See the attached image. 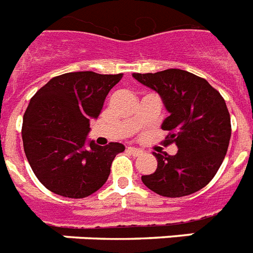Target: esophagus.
<instances>
[{
	"mask_svg": "<svg viewBox=\"0 0 253 253\" xmlns=\"http://www.w3.org/2000/svg\"><path fill=\"white\" fill-rule=\"evenodd\" d=\"M128 151L133 155H141L143 153V150H141V149H137V147H133V146H129Z\"/></svg>",
	"mask_w": 253,
	"mask_h": 253,
	"instance_id": "esophagus-1",
	"label": "esophagus"
}]
</instances>
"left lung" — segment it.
<instances>
[{
    "instance_id": "1",
    "label": "left lung",
    "mask_w": 253,
    "mask_h": 253,
    "mask_svg": "<svg viewBox=\"0 0 253 253\" xmlns=\"http://www.w3.org/2000/svg\"><path fill=\"white\" fill-rule=\"evenodd\" d=\"M138 82L161 95L169 116L165 145L175 143V155L157 154L154 173L142 183L165 197H183L204 188L225 159L231 137L230 114L222 95L207 80L181 69L133 73Z\"/></svg>"
}]
</instances>
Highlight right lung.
<instances>
[{"mask_svg":"<svg viewBox=\"0 0 253 253\" xmlns=\"http://www.w3.org/2000/svg\"><path fill=\"white\" fill-rule=\"evenodd\" d=\"M123 74L65 73L38 90L24 112L22 139L39 181L56 195L84 199L103 187L123 143L87 141L90 121Z\"/></svg>","mask_w":253,"mask_h":253,"instance_id":"obj_1","label":"right lung"}]
</instances>
